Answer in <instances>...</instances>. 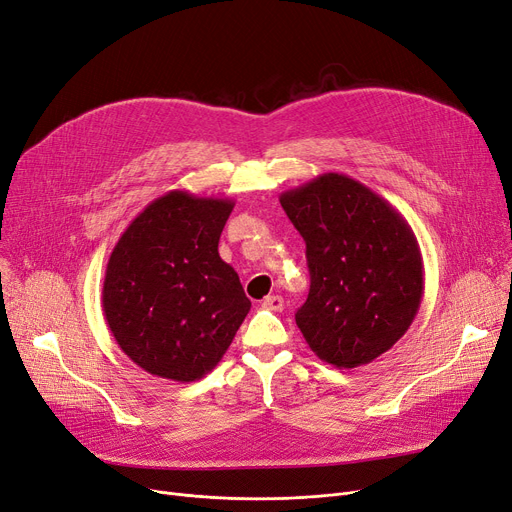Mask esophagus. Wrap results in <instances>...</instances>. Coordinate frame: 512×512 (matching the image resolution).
<instances>
[{
    "label": "esophagus",
    "instance_id": "34e87169",
    "mask_svg": "<svg viewBox=\"0 0 512 512\" xmlns=\"http://www.w3.org/2000/svg\"><path fill=\"white\" fill-rule=\"evenodd\" d=\"M261 305H263L265 309H270V311H282L284 299H282L280 295H272V297H265Z\"/></svg>",
    "mask_w": 512,
    "mask_h": 512
}]
</instances>
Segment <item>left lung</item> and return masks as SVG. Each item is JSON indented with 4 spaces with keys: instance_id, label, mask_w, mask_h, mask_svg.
<instances>
[{
    "instance_id": "left-lung-1",
    "label": "left lung",
    "mask_w": 512,
    "mask_h": 512,
    "mask_svg": "<svg viewBox=\"0 0 512 512\" xmlns=\"http://www.w3.org/2000/svg\"><path fill=\"white\" fill-rule=\"evenodd\" d=\"M305 240L311 276L295 314L307 345L337 368L370 364L414 322L425 268L408 221L343 173H322L280 196Z\"/></svg>"
}]
</instances>
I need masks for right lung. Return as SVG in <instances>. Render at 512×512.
Instances as JSON below:
<instances>
[{"label": "right lung", "instance_id": "obj_1", "mask_svg": "<svg viewBox=\"0 0 512 512\" xmlns=\"http://www.w3.org/2000/svg\"><path fill=\"white\" fill-rule=\"evenodd\" d=\"M230 198L171 190L152 201L110 253L102 309L127 358L152 376L192 383L224 358L251 301L219 257Z\"/></svg>", "mask_w": 512, "mask_h": 512}]
</instances>
